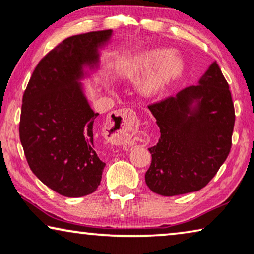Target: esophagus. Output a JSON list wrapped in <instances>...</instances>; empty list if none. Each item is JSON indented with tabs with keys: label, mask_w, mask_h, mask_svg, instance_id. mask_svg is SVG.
<instances>
[{
	"label": "esophagus",
	"mask_w": 254,
	"mask_h": 254,
	"mask_svg": "<svg viewBox=\"0 0 254 254\" xmlns=\"http://www.w3.org/2000/svg\"><path fill=\"white\" fill-rule=\"evenodd\" d=\"M135 126H136V117L133 111L128 109L114 111L111 113L106 123L107 129H112L109 140L112 143H118L123 145L125 149H128L131 145L128 136L134 130Z\"/></svg>",
	"instance_id": "esophagus-1"
}]
</instances>
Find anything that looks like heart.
Returning <instances> with one entry per match:
<instances>
[{"instance_id":"heart-1","label":"heart","mask_w":254,"mask_h":254,"mask_svg":"<svg viewBox=\"0 0 254 254\" xmlns=\"http://www.w3.org/2000/svg\"><path fill=\"white\" fill-rule=\"evenodd\" d=\"M164 52L154 51L147 52L141 55H137L131 62V65L128 70V75L131 77L140 75L148 69H150L156 62L161 60V58L164 55ZM182 61L177 57H169L165 61H163L161 65L157 68L154 74L149 77L147 82V88L149 91H156L161 89L168 83L170 79L176 77L177 75L182 71Z\"/></svg>"}]
</instances>
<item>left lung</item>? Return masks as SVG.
I'll use <instances>...</instances> for the list:
<instances>
[{"mask_svg":"<svg viewBox=\"0 0 254 254\" xmlns=\"http://www.w3.org/2000/svg\"><path fill=\"white\" fill-rule=\"evenodd\" d=\"M148 107L161 137L149 148L145 184L163 196L201 190L216 175L232 144L235 107L218 64L213 62L197 85Z\"/></svg>","mask_w":254,"mask_h":254,"instance_id":"left-lung-1","label":"left lung"}]
</instances>
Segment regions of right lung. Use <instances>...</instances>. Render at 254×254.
I'll return each instance as SVG.
<instances>
[{"instance_id":"1","label":"right lung","mask_w":254,"mask_h":254,"mask_svg":"<svg viewBox=\"0 0 254 254\" xmlns=\"http://www.w3.org/2000/svg\"><path fill=\"white\" fill-rule=\"evenodd\" d=\"M112 30L64 39L39 61L23 95L19 138L32 172L51 190L68 197L91 194L105 163L96 152L98 125L79 79L99 61L98 47Z\"/></svg>"}]
</instances>
